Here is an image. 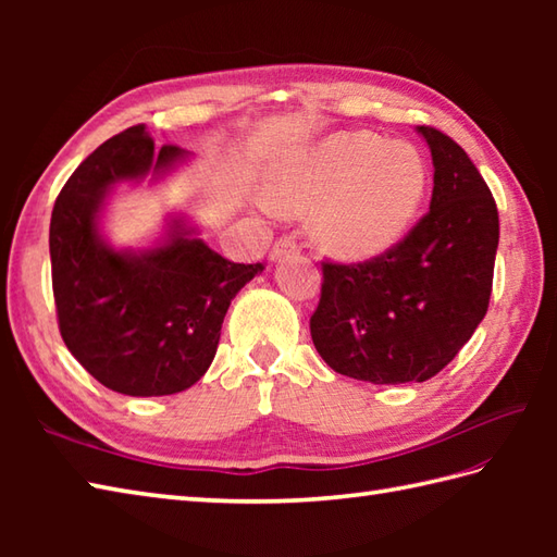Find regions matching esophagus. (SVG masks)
I'll list each match as a JSON object with an SVG mask.
<instances>
[{
    "mask_svg": "<svg viewBox=\"0 0 557 557\" xmlns=\"http://www.w3.org/2000/svg\"><path fill=\"white\" fill-rule=\"evenodd\" d=\"M294 251H297V242H294L292 236H285V239L275 242V246L270 248V260H272V263H277L280 258H285V256H289Z\"/></svg>",
    "mask_w": 557,
    "mask_h": 557,
    "instance_id": "34e87169",
    "label": "esophagus"
}]
</instances>
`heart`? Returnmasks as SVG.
I'll use <instances>...</instances> for the list:
<instances>
[{"mask_svg": "<svg viewBox=\"0 0 557 557\" xmlns=\"http://www.w3.org/2000/svg\"><path fill=\"white\" fill-rule=\"evenodd\" d=\"M431 174L421 152L373 132H339L277 162L265 196L287 212H313L323 253L366 263L395 248L419 218Z\"/></svg>", "mask_w": 557, "mask_h": 557, "instance_id": "b5f03b06", "label": "heart"}]
</instances>
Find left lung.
<instances>
[{
	"label": "left lung",
	"instance_id": "left-lung-1",
	"mask_svg": "<svg viewBox=\"0 0 557 557\" xmlns=\"http://www.w3.org/2000/svg\"><path fill=\"white\" fill-rule=\"evenodd\" d=\"M433 158L429 215L361 265L323 263L311 337L330 369L373 385L423 383L488 311L500 224L491 188L453 138L417 126Z\"/></svg>",
	"mask_w": 557,
	"mask_h": 557
}]
</instances>
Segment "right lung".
Instances as JSON below:
<instances>
[{
	"label": "right lung",
	"instance_id": "right-lung-1",
	"mask_svg": "<svg viewBox=\"0 0 557 557\" xmlns=\"http://www.w3.org/2000/svg\"><path fill=\"white\" fill-rule=\"evenodd\" d=\"M188 160V150L156 148L138 124L92 150L57 196L50 258L59 333L114 393L160 397L198 383L232 299L263 272L212 251L184 212H170L150 246L114 248L104 236L102 212L116 188L162 182Z\"/></svg>",
	"mask_w": 557,
	"mask_h": 557
}]
</instances>
